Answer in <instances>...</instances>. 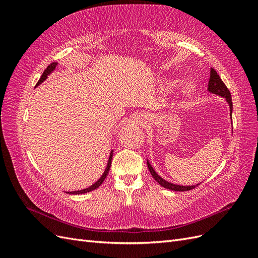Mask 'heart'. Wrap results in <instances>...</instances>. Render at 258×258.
Here are the masks:
<instances>
[{"mask_svg":"<svg viewBox=\"0 0 258 258\" xmlns=\"http://www.w3.org/2000/svg\"><path fill=\"white\" fill-rule=\"evenodd\" d=\"M175 82L174 81H171L169 82V87H173V86H175ZM196 91V86H195V84L192 82H186L185 85L183 86V92L185 93V95H192V93Z\"/></svg>","mask_w":258,"mask_h":258,"instance_id":"b5f03b06","label":"heart"}]
</instances>
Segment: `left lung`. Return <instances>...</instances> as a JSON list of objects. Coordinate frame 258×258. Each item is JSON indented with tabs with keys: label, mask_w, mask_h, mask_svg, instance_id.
Wrapping results in <instances>:
<instances>
[{
	"label": "left lung",
	"mask_w": 258,
	"mask_h": 258,
	"mask_svg": "<svg viewBox=\"0 0 258 258\" xmlns=\"http://www.w3.org/2000/svg\"><path fill=\"white\" fill-rule=\"evenodd\" d=\"M208 90L212 93H215L217 96H221L223 98L226 99L228 104H229V108H230V116H231V112H232V101H231V95L230 91L228 90V88L226 87V85L224 84V82L221 80L220 75L217 74V72L215 71L214 69H211V73H210V80H209V85H208ZM147 167L150 172L152 174V176L155 178L156 182H158L159 185H161L162 187H165L167 189L170 190H175V191H186V190H190L194 189L195 187L198 186L197 185H192V186H181V185H175L170 182H167L163 179L162 177H160L157 173L155 172V170L153 169V167L151 166V163L147 161Z\"/></svg>",
	"instance_id": "left-lung-1"
}]
</instances>
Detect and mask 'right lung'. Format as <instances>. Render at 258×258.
<instances>
[{"label":"right lung","instance_id":"add662e5","mask_svg":"<svg viewBox=\"0 0 258 258\" xmlns=\"http://www.w3.org/2000/svg\"><path fill=\"white\" fill-rule=\"evenodd\" d=\"M57 62H52V63H50L47 68H46V70L45 71L43 72V74H42V76H41V79H40V81L37 82V84H36V86H38L40 84H42L46 79H47V76L53 71L54 69H56V67H57ZM112 158H113V151L111 152V154H110V157H108V161H107V166H106V169H105V171H104V173L102 174V176H101L98 181L93 184V185H91V186H89L88 188H85V189H81V190H74V191H68V194H72V195H80V194H85V192H89V191H91V190H95L96 188H98V187L103 183V181L104 179L106 178V176H107V174H108V171H110V168H111V163H112Z\"/></svg>","mask_w":258,"mask_h":258}]
</instances>
